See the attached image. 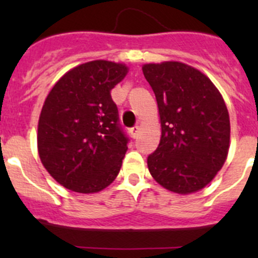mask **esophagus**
<instances>
[{
	"label": "esophagus",
	"mask_w": 258,
	"mask_h": 258,
	"mask_svg": "<svg viewBox=\"0 0 258 258\" xmlns=\"http://www.w3.org/2000/svg\"><path fill=\"white\" fill-rule=\"evenodd\" d=\"M139 130H140L139 126H134L130 128V134H131L132 139H136V137L139 136Z\"/></svg>",
	"instance_id": "1"
}]
</instances>
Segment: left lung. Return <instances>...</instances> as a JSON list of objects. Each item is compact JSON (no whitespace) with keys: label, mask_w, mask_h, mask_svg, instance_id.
Listing matches in <instances>:
<instances>
[{"label":"left lung","mask_w":258,"mask_h":258,"mask_svg":"<svg viewBox=\"0 0 258 258\" xmlns=\"http://www.w3.org/2000/svg\"><path fill=\"white\" fill-rule=\"evenodd\" d=\"M142 71L155 92L161 141L147 157L152 177L176 194H191L212 181L230 147V117L209 77L181 62L148 63Z\"/></svg>","instance_id":"1"}]
</instances>
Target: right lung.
Here are the masks:
<instances>
[{
    "instance_id": "right-lung-1",
    "label": "right lung",
    "mask_w": 258,
    "mask_h": 258,
    "mask_svg": "<svg viewBox=\"0 0 258 258\" xmlns=\"http://www.w3.org/2000/svg\"><path fill=\"white\" fill-rule=\"evenodd\" d=\"M127 75L122 63L87 62L53 86L38 121L40 158L66 188L92 194L117 177L130 139L111 90Z\"/></svg>"
}]
</instances>
